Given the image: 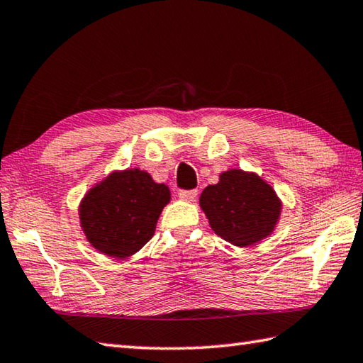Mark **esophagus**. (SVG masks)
I'll return each instance as SVG.
<instances>
[{
	"label": "esophagus",
	"instance_id": "esophagus-1",
	"mask_svg": "<svg viewBox=\"0 0 363 363\" xmlns=\"http://www.w3.org/2000/svg\"><path fill=\"white\" fill-rule=\"evenodd\" d=\"M198 195V190H181L179 198L184 201H194Z\"/></svg>",
	"mask_w": 363,
	"mask_h": 363
}]
</instances>
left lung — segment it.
I'll return each mask as SVG.
<instances>
[{
	"label": "left lung",
	"mask_w": 363,
	"mask_h": 363,
	"mask_svg": "<svg viewBox=\"0 0 363 363\" xmlns=\"http://www.w3.org/2000/svg\"><path fill=\"white\" fill-rule=\"evenodd\" d=\"M200 206L217 236L236 247L266 239L281 214V200L264 179L234 168L203 190Z\"/></svg>",
	"instance_id": "8db88e82"
}]
</instances>
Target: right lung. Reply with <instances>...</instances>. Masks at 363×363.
<instances>
[{"mask_svg":"<svg viewBox=\"0 0 363 363\" xmlns=\"http://www.w3.org/2000/svg\"><path fill=\"white\" fill-rule=\"evenodd\" d=\"M172 200L165 184L138 168L113 172L88 190L80 203V226L88 242L106 257L124 259L154 236Z\"/></svg>","mask_w":363,"mask_h":363,"instance_id":"add662e5","label":"right lung"}]
</instances>
